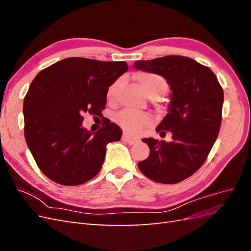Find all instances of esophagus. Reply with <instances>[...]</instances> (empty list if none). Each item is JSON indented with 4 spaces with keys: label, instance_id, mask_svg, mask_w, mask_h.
I'll list each match as a JSON object with an SVG mask.
<instances>
[{
    "label": "esophagus",
    "instance_id": "esophagus-1",
    "mask_svg": "<svg viewBox=\"0 0 251 251\" xmlns=\"http://www.w3.org/2000/svg\"><path fill=\"white\" fill-rule=\"evenodd\" d=\"M123 140L126 141V142L128 143V144H134V143L136 142V139L131 138L130 136H128L127 134H124V135H123Z\"/></svg>",
    "mask_w": 251,
    "mask_h": 251
}]
</instances>
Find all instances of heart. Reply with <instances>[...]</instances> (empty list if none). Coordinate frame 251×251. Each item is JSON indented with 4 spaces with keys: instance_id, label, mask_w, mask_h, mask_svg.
Masks as SVG:
<instances>
[{
    "instance_id": "b5f03b06",
    "label": "heart",
    "mask_w": 251,
    "mask_h": 251,
    "mask_svg": "<svg viewBox=\"0 0 251 251\" xmlns=\"http://www.w3.org/2000/svg\"><path fill=\"white\" fill-rule=\"evenodd\" d=\"M136 81L151 98H156L164 94L168 90V81L161 75L151 72H140L136 75ZM119 82L115 81L109 87L107 97L109 101H114L117 95ZM116 123L130 134H139L144 128H147L151 123L153 117L149 114H137L130 111L119 113L115 118Z\"/></svg>"
}]
</instances>
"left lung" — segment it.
Wrapping results in <instances>:
<instances>
[{
    "instance_id": "obj_1",
    "label": "left lung",
    "mask_w": 251,
    "mask_h": 251,
    "mask_svg": "<svg viewBox=\"0 0 251 251\" xmlns=\"http://www.w3.org/2000/svg\"><path fill=\"white\" fill-rule=\"evenodd\" d=\"M134 68L161 75L172 90L169 113L156 128L161 137L171 132L172 141L143 138L150 156L138 168L155 182L179 183L201 168L218 137L223 89L209 68L185 56L137 60Z\"/></svg>"
}]
</instances>
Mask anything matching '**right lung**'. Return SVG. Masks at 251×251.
<instances>
[{
  "label": "right lung",
  "instance_id": "1",
  "mask_svg": "<svg viewBox=\"0 0 251 251\" xmlns=\"http://www.w3.org/2000/svg\"><path fill=\"white\" fill-rule=\"evenodd\" d=\"M128 69L126 62L69 57L36 75L25 96L24 134L45 176L62 185H79L100 171L105 147L118 141L120 127L105 118L91 133L82 114L100 116L109 87Z\"/></svg>",
  "mask_w": 251,
  "mask_h": 251
}]
</instances>
